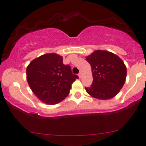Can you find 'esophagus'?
Segmentation results:
<instances>
[{
  "instance_id": "obj_1",
  "label": "esophagus",
  "mask_w": 146,
  "mask_h": 146,
  "mask_svg": "<svg viewBox=\"0 0 146 146\" xmlns=\"http://www.w3.org/2000/svg\"><path fill=\"white\" fill-rule=\"evenodd\" d=\"M81 75H82V73H81V72H79V74H78V76H79V78H81Z\"/></svg>"
}]
</instances>
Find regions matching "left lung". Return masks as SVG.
Instances as JSON below:
<instances>
[{
	"mask_svg": "<svg viewBox=\"0 0 146 146\" xmlns=\"http://www.w3.org/2000/svg\"><path fill=\"white\" fill-rule=\"evenodd\" d=\"M91 65L93 83L85 87L90 96L99 100L111 99L119 93L125 81L127 69L123 62L115 54L97 50L87 56Z\"/></svg>",
	"mask_w": 146,
	"mask_h": 146,
	"instance_id": "1",
	"label": "left lung"
}]
</instances>
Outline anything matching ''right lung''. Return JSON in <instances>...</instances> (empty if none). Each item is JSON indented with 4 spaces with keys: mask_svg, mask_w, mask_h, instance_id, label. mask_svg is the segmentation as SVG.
I'll return each mask as SVG.
<instances>
[{
    "mask_svg": "<svg viewBox=\"0 0 146 146\" xmlns=\"http://www.w3.org/2000/svg\"><path fill=\"white\" fill-rule=\"evenodd\" d=\"M79 78L71 66L64 65L57 54H45L32 61L27 68V79L35 95L44 104L54 105L69 93L71 84Z\"/></svg>",
    "mask_w": 146,
    "mask_h": 146,
    "instance_id": "right-lung-1",
    "label": "right lung"
}]
</instances>
